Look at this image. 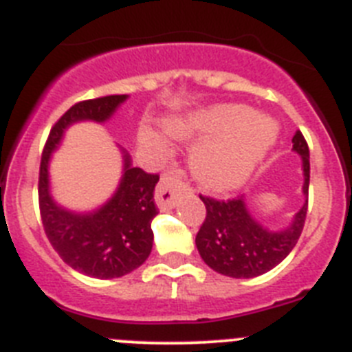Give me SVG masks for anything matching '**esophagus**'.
Wrapping results in <instances>:
<instances>
[{
    "label": "esophagus",
    "mask_w": 352,
    "mask_h": 352,
    "mask_svg": "<svg viewBox=\"0 0 352 352\" xmlns=\"http://www.w3.org/2000/svg\"><path fill=\"white\" fill-rule=\"evenodd\" d=\"M186 190V185L178 174L166 173L160 178V183L157 185L155 190V201H157L160 210H169L176 204L178 195H182Z\"/></svg>",
    "instance_id": "34e87169"
}]
</instances>
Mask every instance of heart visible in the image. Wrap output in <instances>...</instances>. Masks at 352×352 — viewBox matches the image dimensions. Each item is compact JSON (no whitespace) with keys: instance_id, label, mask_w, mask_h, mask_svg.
Masks as SVG:
<instances>
[{"instance_id":"heart-1","label":"heart","mask_w":352,"mask_h":352,"mask_svg":"<svg viewBox=\"0 0 352 352\" xmlns=\"http://www.w3.org/2000/svg\"><path fill=\"white\" fill-rule=\"evenodd\" d=\"M176 138H210L194 149L190 169L201 185L213 190H227L247 178L263 155L268 151L276 129L266 118H254L241 105H222L173 123ZM148 142H157L146 135Z\"/></svg>"}]
</instances>
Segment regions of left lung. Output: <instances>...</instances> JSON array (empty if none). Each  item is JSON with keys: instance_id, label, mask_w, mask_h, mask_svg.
<instances>
[{"instance_id": "obj_1", "label": "left lung", "mask_w": 352, "mask_h": 352, "mask_svg": "<svg viewBox=\"0 0 352 352\" xmlns=\"http://www.w3.org/2000/svg\"><path fill=\"white\" fill-rule=\"evenodd\" d=\"M292 149L303 158L307 201L284 231L264 229L250 217L243 197L214 199L199 194L206 206V219L195 236V245L211 270L232 278H252L275 268L296 247L309 210L310 182V151L300 130L292 138Z\"/></svg>"}]
</instances>
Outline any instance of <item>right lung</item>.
<instances>
[{
	"label": "right lung",
	"instance_id": "obj_1",
	"mask_svg": "<svg viewBox=\"0 0 352 352\" xmlns=\"http://www.w3.org/2000/svg\"><path fill=\"white\" fill-rule=\"evenodd\" d=\"M125 98L109 95L72 105L52 125L40 160L38 206L45 236L70 268L95 278L123 276L148 259L153 247L151 220L158 213L155 185L160 176L132 167L125 155V174L114 197L95 213L76 214L56 206L49 195L47 164L68 125L109 120Z\"/></svg>",
	"mask_w": 352,
	"mask_h": 352
}]
</instances>
